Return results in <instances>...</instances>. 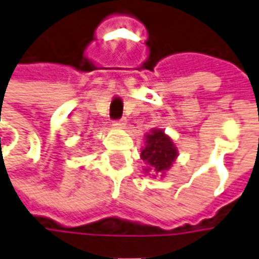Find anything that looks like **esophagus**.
<instances>
[{"instance_id":"1","label":"esophagus","mask_w":259,"mask_h":259,"mask_svg":"<svg viewBox=\"0 0 259 259\" xmlns=\"http://www.w3.org/2000/svg\"><path fill=\"white\" fill-rule=\"evenodd\" d=\"M126 124V119L125 118H121V119H117V121H114V124L112 125L115 126V128H124Z\"/></svg>"}]
</instances>
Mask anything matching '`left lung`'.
Wrapping results in <instances>:
<instances>
[{"mask_svg": "<svg viewBox=\"0 0 259 259\" xmlns=\"http://www.w3.org/2000/svg\"><path fill=\"white\" fill-rule=\"evenodd\" d=\"M145 148L141 151V159L147 163L148 169L155 174H163L172 166L178 156V149L172 140L162 130H152L145 137Z\"/></svg>", "mask_w": 259, "mask_h": 259, "instance_id": "8db88e82", "label": "left lung"}]
</instances>
